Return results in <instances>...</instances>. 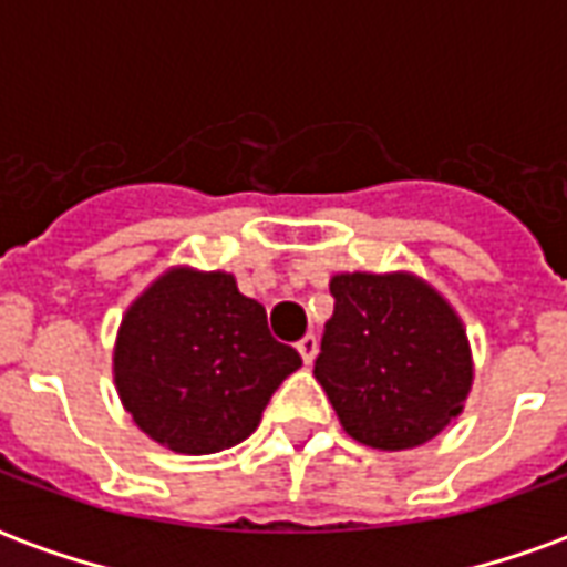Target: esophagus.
<instances>
[{
	"label": "esophagus",
	"instance_id": "34e87169",
	"mask_svg": "<svg viewBox=\"0 0 567 567\" xmlns=\"http://www.w3.org/2000/svg\"><path fill=\"white\" fill-rule=\"evenodd\" d=\"M297 352H300V358H303V364H312V358H316V352H319V340H316V333H307V337L297 343Z\"/></svg>",
	"mask_w": 567,
	"mask_h": 567
}]
</instances>
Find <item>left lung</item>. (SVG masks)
Masks as SVG:
<instances>
[{
    "label": "left lung",
    "mask_w": 567,
    "mask_h": 567,
    "mask_svg": "<svg viewBox=\"0 0 567 567\" xmlns=\"http://www.w3.org/2000/svg\"><path fill=\"white\" fill-rule=\"evenodd\" d=\"M316 380L349 437L413 450L462 413L474 364L455 309L410 272H340Z\"/></svg>",
    "instance_id": "obj_1"
}]
</instances>
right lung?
<instances>
[{"mask_svg":"<svg viewBox=\"0 0 567 567\" xmlns=\"http://www.w3.org/2000/svg\"><path fill=\"white\" fill-rule=\"evenodd\" d=\"M300 364L230 272L187 267L163 272L127 309L115 343L127 413L151 440L185 455L243 443Z\"/></svg>","mask_w":567,"mask_h":567,"instance_id":"1","label":"right lung"}]
</instances>
